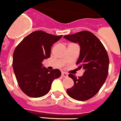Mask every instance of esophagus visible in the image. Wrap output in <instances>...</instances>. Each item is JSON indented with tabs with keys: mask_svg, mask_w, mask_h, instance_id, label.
I'll list each match as a JSON object with an SVG mask.
<instances>
[{
	"mask_svg": "<svg viewBox=\"0 0 121 121\" xmlns=\"http://www.w3.org/2000/svg\"><path fill=\"white\" fill-rule=\"evenodd\" d=\"M61 75H62V77H67L68 76V73H66V72H62Z\"/></svg>",
	"mask_w": 121,
	"mask_h": 121,
	"instance_id": "34e87169",
	"label": "esophagus"
}]
</instances>
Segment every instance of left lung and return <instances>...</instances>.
<instances>
[{
	"label": "left lung",
	"mask_w": 121,
	"mask_h": 121,
	"mask_svg": "<svg viewBox=\"0 0 121 121\" xmlns=\"http://www.w3.org/2000/svg\"><path fill=\"white\" fill-rule=\"evenodd\" d=\"M64 38L80 45V56L76 65L79 69L85 70L78 78L69 74L74 85L67 90V93L73 99L87 100L97 94L105 82L108 73V55L100 41L89 31L65 35Z\"/></svg>",
	"instance_id": "left-lung-1"
}]
</instances>
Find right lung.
I'll list each match as a JSON object with an SVG mask.
<instances>
[{
  "label": "right lung",
  "instance_id": "add662e5",
  "mask_svg": "<svg viewBox=\"0 0 121 121\" xmlns=\"http://www.w3.org/2000/svg\"><path fill=\"white\" fill-rule=\"evenodd\" d=\"M62 36L38 30L24 38L16 48L13 68L20 88L29 97L47 94L52 82L61 76L59 69L48 70L43 66L42 62L50 57L52 45Z\"/></svg>",
  "mask_w": 121,
  "mask_h": 121
}]
</instances>
